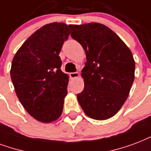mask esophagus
Here are the masks:
<instances>
[{
    "label": "esophagus",
    "instance_id": "34e87169",
    "mask_svg": "<svg viewBox=\"0 0 151 151\" xmlns=\"http://www.w3.org/2000/svg\"><path fill=\"white\" fill-rule=\"evenodd\" d=\"M79 73L78 72H73V73H70V77L72 79H73V78H77L79 77Z\"/></svg>",
    "mask_w": 151,
    "mask_h": 151
}]
</instances>
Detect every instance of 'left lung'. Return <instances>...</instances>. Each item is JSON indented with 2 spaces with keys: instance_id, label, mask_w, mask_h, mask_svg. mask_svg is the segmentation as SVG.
<instances>
[{
  "instance_id": "left-lung-1",
  "label": "left lung",
  "mask_w": 151,
  "mask_h": 151,
  "mask_svg": "<svg viewBox=\"0 0 151 151\" xmlns=\"http://www.w3.org/2000/svg\"><path fill=\"white\" fill-rule=\"evenodd\" d=\"M71 37L86 51L81 70L85 87L77 95L84 112L92 119L104 120L124 105L134 79L132 51L109 27L99 23L70 24Z\"/></svg>"
}]
</instances>
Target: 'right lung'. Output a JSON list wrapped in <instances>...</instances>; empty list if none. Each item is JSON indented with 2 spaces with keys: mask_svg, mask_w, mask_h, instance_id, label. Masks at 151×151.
I'll return each instance as SVG.
<instances>
[{
  "mask_svg": "<svg viewBox=\"0 0 151 151\" xmlns=\"http://www.w3.org/2000/svg\"><path fill=\"white\" fill-rule=\"evenodd\" d=\"M69 35L64 23L44 25L23 43L12 59L10 74L17 97L38 121L50 123L63 112L69 77L61 70L59 53Z\"/></svg>",
  "mask_w": 151,
  "mask_h": 151,
  "instance_id": "1",
  "label": "right lung"
}]
</instances>
